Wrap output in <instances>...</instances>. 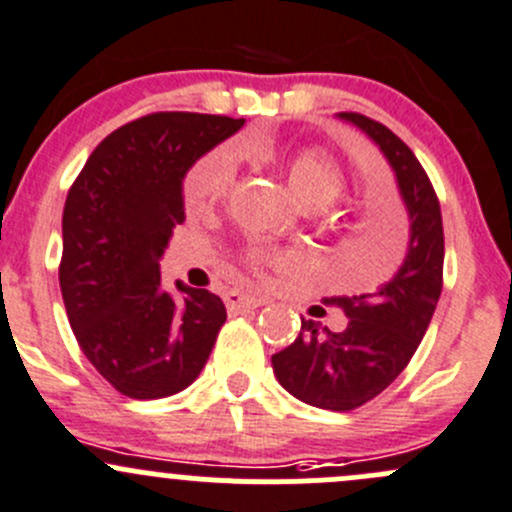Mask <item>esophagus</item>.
Instances as JSON below:
<instances>
[{
    "mask_svg": "<svg viewBox=\"0 0 512 512\" xmlns=\"http://www.w3.org/2000/svg\"><path fill=\"white\" fill-rule=\"evenodd\" d=\"M225 304H227V312L237 314V312H242V309L262 307V304H265V299L255 297V294L240 292V289H230V292H225Z\"/></svg>",
    "mask_w": 512,
    "mask_h": 512,
    "instance_id": "1",
    "label": "esophagus"
}]
</instances>
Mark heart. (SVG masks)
Masks as SVG:
<instances>
[{
  "label": "heart",
  "instance_id": "heart-1",
  "mask_svg": "<svg viewBox=\"0 0 512 512\" xmlns=\"http://www.w3.org/2000/svg\"><path fill=\"white\" fill-rule=\"evenodd\" d=\"M242 151L247 156L277 160L285 170V178L292 193L309 208H324L337 200L344 190V173L329 153L319 148H302L292 156L282 158L280 153L265 143H247ZM237 156L230 146L213 148L193 163L183 180V198L188 208L208 210L225 198L232 178H235ZM250 262L257 270L275 267V270H297L302 265V252L294 247L260 245L250 250Z\"/></svg>",
  "mask_w": 512,
  "mask_h": 512
}]
</instances>
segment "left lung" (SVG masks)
I'll list each match as a JSON object with an SVG mask.
<instances>
[{"mask_svg":"<svg viewBox=\"0 0 512 512\" xmlns=\"http://www.w3.org/2000/svg\"><path fill=\"white\" fill-rule=\"evenodd\" d=\"M384 153L409 215L404 262L376 292L332 297L347 314L342 332L302 319L299 337L272 354L277 381L309 406L352 411L379 396L421 344L443 287V223L433 185L396 133L361 113H337Z\"/></svg>","mask_w":512,"mask_h":512,"instance_id":"8db88e82","label":"left lung"}]
</instances>
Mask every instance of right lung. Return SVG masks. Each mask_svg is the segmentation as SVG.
Masks as SVG:
<instances>
[{
  "label": "right lung",
  "mask_w": 512,
  "mask_h": 512,
  "mask_svg": "<svg viewBox=\"0 0 512 512\" xmlns=\"http://www.w3.org/2000/svg\"><path fill=\"white\" fill-rule=\"evenodd\" d=\"M245 118L151 113L103 138L71 185L59 285L81 352L131 399L193 384L227 312L218 294L160 282V257L185 220L183 178Z\"/></svg>",
  "instance_id": "add662e5"
}]
</instances>
